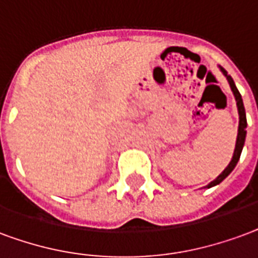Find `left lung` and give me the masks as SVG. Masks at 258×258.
<instances>
[{
  "label": "left lung",
  "instance_id": "1",
  "mask_svg": "<svg viewBox=\"0 0 258 258\" xmlns=\"http://www.w3.org/2000/svg\"><path fill=\"white\" fill-rule=\"evenodd\" d=\"M220 71L223 72V75L226 76L227 81H228V85L231 87V91H232V94L235 97L236 101V108H238V114H239V125H238V135H236V144H235V149H234V154H232V158H231L230 164L227 165V168L223 171V172L219 175V176L215 179V180H212L208 186H205V188H211L213 186H217L219 183H221L224 179H226L231 172H232V169L235 168V165L239 161V157H241L242 153V149H243V145H245V139H246V127H247V121H246V112H245V106H243V101H242V97L239 94V91L236 89L235 83L232 81V78H231L228 74H227V71L223 68V67L219 66Z\"/></svg>",
  "mask_w": 258,
  "mask_h": 258
}]
</instances>
